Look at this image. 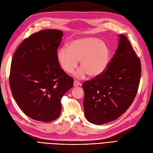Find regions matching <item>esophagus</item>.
Wrapping results in <instances>:
<instances>
[{"mask_svg":"<svg viewBox=\"0 0 153 153\" xmlns=\"http://www.w3.org/2000/svg\"><path fill=\"white\" fill-rule=\"evenodd\" d=\"M81 85L80 83L78 82V81H76V80H75L74 81V87H78Z\"/></svg>","mask_w":153,"mask_h":153,"instance_id":"obj_1","label":"esophagus"}]
</instances>
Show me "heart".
Instances as JSON below:
<instances>
[{
  "label": "heart",
  "instance_id": "obj_1",
  "mask_svg": "<svg viewBox=\"0 0 153 153\" xmlns=\"http://www.w3.org/2000/svg\"><path fill=\"white\" fill-rule=\"evenodd\" d=\"M57 59L66 73H71L80 60L82 68L75 73L78 78L87 74L91 78L99 77L105 72L111 59V50L104 41L95 37L86 36L71 41L67 47L59 48Z\"/></svg>",
  "mask_w": 153,
  "mask_h": 153
}]
</instances>
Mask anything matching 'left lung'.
I'll use <instances>...</instances> for the list:
<instances>
[{"mask_svg": "<svg viewBox=\"0 0 153 153\" xmlns=\"http://www.w3.org/2000/svg\"><path fill=\"white\" fill-rule=\"evenodd\" d=\"M118 37L117 48L107 69L82 85L85 117L94 124L108 123L121 116L133 103L139 85L140 59L126 37Z\"/></svg>", "mask_w": 153, "mask_h": 153, "instance_id": "8db88e82", "label": "left lung"}]
</instances>
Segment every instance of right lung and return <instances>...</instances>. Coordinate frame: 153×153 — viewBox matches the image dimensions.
I'll return each instance as SVG.
<instances>
[{
  "label": "right lung",
  "instance_id": "1",
  "mask_svg": "<svg viewBox=\"0 0 153 153\" xmlns=\"http://www.w3.org/2000/svg\"><path fill=\"white\" fill-rule=\"evenodd\" d=\"M63 32L47 29L25 39L13 55L10 85L14 99L27 116L50 122L59 117L61 100L73 79L60 66L57 49Z\"/></svg>",
  "mask_w": 153,
  "mask_h": 153
}]
</instances>
